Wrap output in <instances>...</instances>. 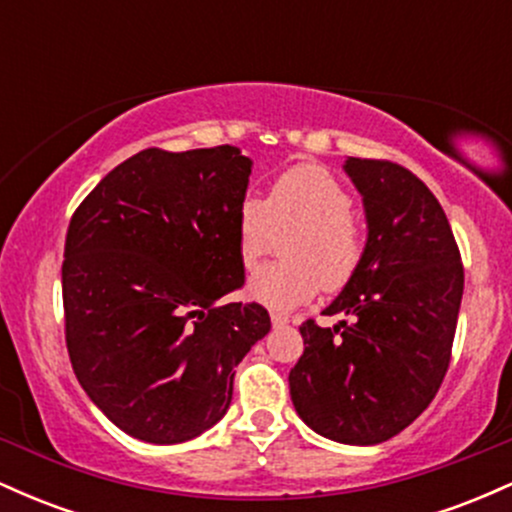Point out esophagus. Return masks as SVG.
<instances>
[{"label": "esophagus", "instance_id": "1", "mask_svg": "<svg viewBox=\"0 0 512 512\" xmlns=\"http://www.w3.org/2000/svg\"><path fill=\"white\" fill-rule=\"evenodd\" d=\"M272 325H274V327H286V325H289V315L272 313Z\"/></svg>", "mask_w": 512, "mask_h": 512}]
</instances>
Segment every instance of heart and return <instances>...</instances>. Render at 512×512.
<instances>
[{"label":"heart","instance_id":"b5f03b06","mask_svg":"<svg viewBox=\"0 0 512 512\" xmlns=\"http://www.w3.org/2000/svg\"><path fill=\"white\" fill-rule=\"evenodd\" d=\"M349 190L327 168L301 163L276 175L267 199L248 195L236 214L238 257L257 267L284 238V262L257 269L248 281L252 301L291 310L325 291H342L366 257V231L351 211Z\"/></svg>","mask_w":512,"mask_h":512}]
</instances>
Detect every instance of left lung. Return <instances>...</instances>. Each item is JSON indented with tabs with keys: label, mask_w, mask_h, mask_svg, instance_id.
Instances as JSON below:
<instances>
[{
	"label": "left lung",
	"mask_w": 512,
	"mask_h": 512,
	"mask_svg": "<svg viewBox=\"0 0 512 512\" xmlns=\"http://www.w3.org/2000/svg\"><path fill=\"white\" fill-rule=\"evenodd\" d=\"M366 209L361 269L325 308L339 325H301L289 373L293 407L320 436L375 445L404 431L448 373L464 269L433 192L407 168L346 158Z\"/></svg>",
	"instance_id": "left-lung-1"
}]
</instances>
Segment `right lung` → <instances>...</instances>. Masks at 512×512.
<instances>
[{"mask_svg": "<svg viewBox=\"0 0 512 512\" xmlns=\"http://www.w3.org/2000/svg\"><path fill=\"white\" fill-rule=\"evenodd\" d=\"M252 161L236 146L144 149L69 221L64 337L91 402L127 436L173 445L223 419L233 368L269 332L243 286L236 214Z\"/></svg>", "mask_w": 512, "mask_h": 512, "instance_id": "add662e5", "label": "right lung"}]
</instances>
